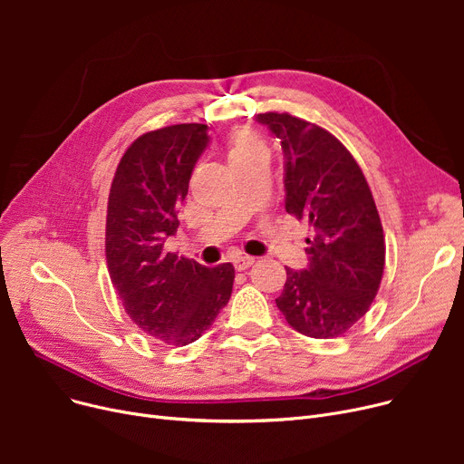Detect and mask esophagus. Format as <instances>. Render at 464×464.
<instances>
[{
	"mask_svg": "<svg viewBox=\"0 0 464 464\" xmlns=\"http://www.w3.org/2000/svg\"><path fill=\"white\" fill-rule=\"evenodd\" d=\"M254 263H256V257H250V256H242V257H237V259L233 261L237 271H246L248 266H252Z\"/></svg>",
	"mask_w": 464,
	"mask_h": 464,
	"instance_id": "obj_1",
	"label": "esophagus"
}]
</instances>
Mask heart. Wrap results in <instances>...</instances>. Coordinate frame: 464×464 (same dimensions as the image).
<instances>
[{
    "instance_id": "heart-1",
    "label": "heart",
    "mask_w": 464,
    "mask_h": 464,
    "mask_svg": "<svg viewBox=\"0 0 464 464\" xmlns=\"http://www.w3.org/2000/svg\"><path fill=\"white\" fill-rule=\"evenodd\" d=\"M227 158L231 167L252 160H266V146L252 130H238L229 139Z\"/></svg>"
}]
</instances>
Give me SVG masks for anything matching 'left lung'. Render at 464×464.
<instances>
[{
    "instance_id": "left-lung-1",
    "label": "left lung",
    "mask_w": 464,
    "mask_h": 464,
    "mask_svg": "<svg viewBox=\"0 0 464 464\" xmlns=\"http://www.w3.org/2000/svg\"><path fill=\"white\" fill-rule=\"evenodd\" d=\"M280 139L285 212L312 229L308 266H285L276 306L312 338H336L369 312L383 275L385 238L361 167L327 130L287 112L257 114Z\"/></svg>"
}]
</instances>
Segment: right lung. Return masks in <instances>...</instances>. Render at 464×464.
I'll return each instance as SVG.
<instances>
[{
    "label": "right lung",
    "instance_id": "add662e5",
    "mask_svg": "<svg viewBox=\"0 0 464 464\" xmlns=\"http://www.w3.org/2000/svg\"><path fill=\"white\" fill-rule=\"evenodd\" d=\"M205 124H177L131 142L112 179L105 254L111 282L137 327L170 346L198 340L233 291L231 263L203 266L165 252L193 167L210 140Z\"/></svg>",
    "mask_w": 464,
    "mask_h": 464
}]
</instances>
